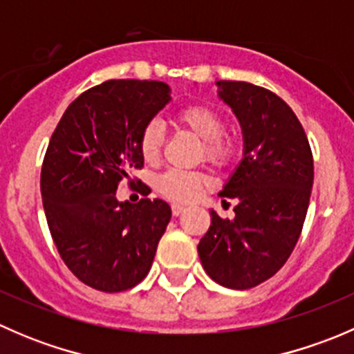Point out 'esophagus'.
Instances as JSON below:
<instances>
[{"instance_id":"obj_1","label":"esophagus","mask_w":354,"mask_h":354,"mask_svg":"<svg viewBox=\"0 0 354 354\" xmlns=\"http://www.w3.org/2000/svg\"><path fill=\"white\" fill-rule=\"evenodd\" d=\"M183 210H185L183 205H178V203H173V205H171V212H173V216H176V217L180 216Z\"/></svg>"}]
</instances>
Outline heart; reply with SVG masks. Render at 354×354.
Masks as SVG:
<instances>
[{
    "mask_svg": "<svg viewBox=\"0 0 354 354\" xmlns=\"http://www.w3.org/2000/svg\"><path fill=\"white\" fill-rule=\"evenodd\" d=\"M176 123L187 128L202 140V159L210 166H226L234 154L233 138L224 135L223 116L216 109L203 104L187 106L176 114ZM164 144V130L159 121H149L142 128L140 147L142 157L147 162H154L159 159L160 149ZM157 192L164 198L178 203H188L195 200L207 187V178L197 171H180L169 169L157 178Z\"/></svg>",
    "mask_w": 354,
    "mask_h": 354,
    "instance_id": "b5f03b06",
    "label": "heart"
}]
</instances>
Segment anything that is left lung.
Returning a JSON list of instances; mask_svg holds the SVG:
<instances>
[{"instance_id":"8db88e82","label":"left lung","mask_w":354,"mask_h":354,"mask_svg":"<svg viewBox=\"0 0 354 354\" xmlns=\"http://www.w3.org/2000/svg\"><path fill=\"white\" fill-rule=\"evenodd\" d=\"M243 131V159L221 197L234 198V219L210 210L198 257L210 279L250 289L272 277L301 234L313 185L305 130L286 102L248 82H216Z\"/></svg>"}]
</instances>
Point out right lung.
Masks as SVG:
<instances>
[{
	"instance_id": "right-lung-1",
	"label": "right lung",
	"mask_w": 354,
	"mask_h": 354,
	"mask_svg": "<svg viewBox=\"0 0 354 354\" xmlns=\"http://www.w3.org/2000/svg\"><path fill=\"white\" fill-rule=\"evenodd\" d=\"M157 80H108L78 95L59 120L41 169V195L56 248L87 286H137L151 270L171 207L120 202L118 185L144 166L142 128L171 101Z\"/></svg>"
}]
</instances>
